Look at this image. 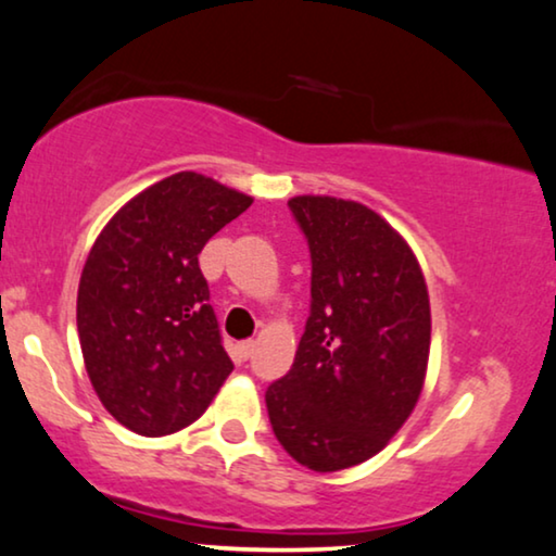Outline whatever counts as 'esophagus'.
<instances>
[{
  "label": "esophagus",
  "instance_id": "esophagus-1",
  "mask_svg": "<svg viewBox=\"0 0 556 556\" xmlns=\"http://www.w3.org/2000/svg\"><path fill=\"white\" fill-rule=\"evenodd\" d=\"M254 348H256V342L254 340H244V342H239L237 345V355L241 357V359H249L254 355Z\"/></svg>",
  "mask_w": 556,
  "mask_h": 556
}]
</instances>
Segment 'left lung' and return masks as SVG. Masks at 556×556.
I'll list each match as a JSON object with an SVG mask.
<instances>
[{
    "instance_id": "obj_1",
    "label": "left lung",
    "mask_w": 556,
    "mask_h": 556,
    "mask_svg": "<svg viewBox=\"0 0 556 556\" xmlns=\"http://www.w3.org/2000/svg\"><path fill=\"white\" fill-rule=\"evenodd\" d=\"M312 304L292 370L267 388L269 424L296 464L330 473L388 445L416 408L431 350L420 264L372 208L294 197Z\"/></svg>"
}]
</instances>
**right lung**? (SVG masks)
<instances>
[{
	"instance_id": "1",
	"label": "right lung",
	"mask_w": 556,
	"mask_h": 556,
	"mask_svg": "<svg viewBox=\"0 0 556 556\" xmlns=\"http://www.w3.org/2000/svg\"><path fill=\"white\" fill-rule=\"evenodd\" d=\"M252 201L181 170L132 197L92 244L77 287L85 370L132 433L191 426L233 370L199 254Z\"/></svg>"
}]
</instances>
